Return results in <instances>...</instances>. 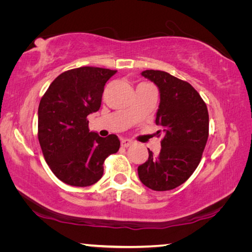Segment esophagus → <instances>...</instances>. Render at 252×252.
Masks as SVG:
<instances>
[{
    "mask_svg": "<svg viewBox=\"0 0 252 252\" xmlns=\"http://www.w3.org/2000/svg\"><path fill=\"white\" fill-rule=\"evenodd\" d=\"M132 143H133V142H132L131 140H129V139H122V140H121V146L125 147V148L130 147Z\"/></svg>",
    "mask_w": 252,
    "mask_h": 252,
    "instance_id": "34e87169",
    "label": "esophagus"
}]
</instances>
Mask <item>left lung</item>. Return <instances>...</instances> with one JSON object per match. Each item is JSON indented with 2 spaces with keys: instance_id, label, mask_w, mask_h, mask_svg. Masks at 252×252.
<instances>
[{
  "instance_id": "8db88e82",
  "label": "left lung",
  "mask_w": 252,
  "mask_h": 252,
  "mask_svg": "<svg viewBox=\"0 0 252 252\" xmlns=\"http://www.w3.org/2000/svg\"><path fill=\"white\" fill-rule=\"evenodd\" d=\"M142 76L152 81L160 92L156 125L163 132L159 156L149 150V158L138 167L144 186L155 191L172 190L185 183L200 163L209 135L207 105L190 83L168 72L146 70Z\"/></svg>"
}]
</instances>
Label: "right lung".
Here are the masks:
<instances>
[{
	"label": "right lung",
	"mask_w": 252,
	"mask_h": 252,
	"mask_svg": "<svg viewBox=\"0 0 252 252\" xmlns=\"http://www.w3.org/2000/svg\"><path fill=\"white\" fill-rule=\"evenodd\" d=\"M116 70L82 66L55 79L39 105L37 136L46 163L62 182L73 187L94 185L103 174L104 160L118 152L116 134L101 138L89 130L88 116L101 106L104 85Z\"/></svg>",
	"instance_id": "add662e5"
}]
</instances>
